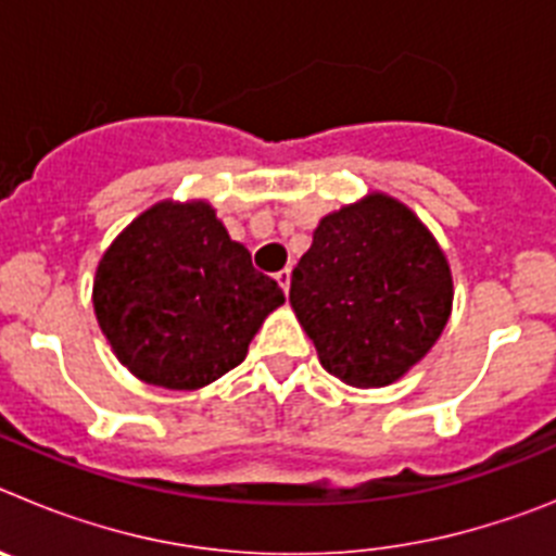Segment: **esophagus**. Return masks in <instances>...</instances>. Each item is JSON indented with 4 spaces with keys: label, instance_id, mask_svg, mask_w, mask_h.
Masks as SVG:
<instances>
[{
    "label": "esophagus",
    "instance_id": "34e87169",
    "mask_svg": "<svg viewBox=\"0 0 556 556\" xmlns=\"http://www.w3.org/2000/svg\"><path fill=\"white\" fill-rule=\"evenodd\" d=\"M275 281L281 283L283 292H289V281H292V269H281V273H275Z\"/></svg>",
    "mask_w": 556,
    "mask_h": 556
}]
</instances>
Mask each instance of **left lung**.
<instances>
[{
  "mask_svg": "<svg viewBox=\"0 0 556 556\" xmlns=\"http://www.w3.org/2000/svg\"><path fill=\"white\" fill-rule=\"evenodd\" d=\"M451 301L440 244L387 194L323 217L289 287L323 367L353 387L392 384L417 365L443 333Z\"/></svg>",
  "mask_w": 556,
  "mask_h": 556,
  "instance_id": "obj_1",
  "label": "left lung"
}]
</instances>
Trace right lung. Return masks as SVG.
<instances>
[{
	"instance_id": "add662e5",
	"label": "right lung",
	"mask_w": 556,
	"mask_h": 556,
	"mask_svg": "<svg viewBox=\"0 0 556 556\" xmlns=\"http://www.w3.org/2000/svg\"><path fill=\"white\" fill-rule=\"evenodd\" d=\"M283 303L208 203H159L102 255L94 312L122 365L166 390H198L248 356Z\"/></svg>"
}]
</instances>
